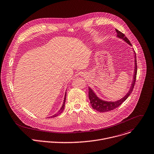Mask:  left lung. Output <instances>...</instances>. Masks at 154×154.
Wrapping results in <instances>:
<instances>
[{"label": "left lung", "mask_w": 154, "mask_h": 154, "mask_svg": "<svg viewBox=\"0 0 154 154\" xmlns=\"http://www.w3.org/2000/svg\"><path fill=\"white\" fill-rule=\"evenodd\" d=\"M116 31L117 33V37L119 38H121L126 43H128L130 46H132L130 41L128 40V38L125 36V35L119 31L118 29H116ZM134 59H135V67H134V75H133V80L131 83V88L128 91V92L120 100L116 101H105L103 100H101L95 94V93L93 91V90L89 87L88 90H89V98L90 100V103L94 109L97 110L98 112H108L110 111L111 110H113L117 108H118L120 105H121L123 102H124L130 95V94L132 93L135 83V80H136V76H137V59H136V54L135 51L134 50Z\"/></svg>", "instance_id": "1"}]
</instances>
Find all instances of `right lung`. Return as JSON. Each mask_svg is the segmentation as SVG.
Returning <instances> with one entry per match:
<instances>
[{
    "mask_svg": "<svg viewBox=\"0 0 154 154\" xmlns=\"http://www.w3.org/2000/svg\"><path fill=\"white\" fill-rule=\"evenodd\" d=\"M66 92H65V98H64V100H63V105L61 107V108L60 109V110L58 111V112L54 115H53V116H51V117H57L58 115H59L60 114H61L62 112V111L64 110V108H65V101H66Z\"/></svg>",
    "mask_w": 154,
    "mask_h": 154,
    "instance_id": "obj_1",
    "label": "right lung"
}]
</instances>
